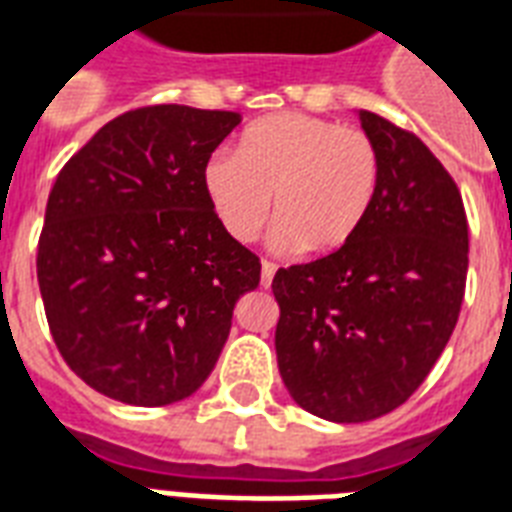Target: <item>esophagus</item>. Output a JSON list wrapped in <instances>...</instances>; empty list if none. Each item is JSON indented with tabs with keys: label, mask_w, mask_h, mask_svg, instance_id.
Instances as JSON below:
<instances>
[{
	"label": "esophagus",
	"mask_w": 512,
	"mask_h": 512,
	"mask_svg": "<svg viewBox=\"0 0 512 512\" xmlns=\"http://www.w3.org/2000/svg\"><path fill=\"white\" fill-rule=\"evenodd\" d=\"M275 272H277V264H272V261H261V285H264V288L272 285Z\"/></svg>",
	"instance_id": "1"
}]
</instances>
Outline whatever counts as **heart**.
Returning a JSON list of instances; mask_svg holds the SVG:
<instances>
[{
  "instance_id": "obj_1",
  "label": "heart",
  "mask_w": 512,
  "mask_h": 512,
  "mask_svg": "<svg viewBox=\"0 0 512 512\" xmlns=\"http://www.w3.org/2000/svg\"><path fill=\"white\" fill-rule=\"evenodd\" d=\"M379 189V152L358 128L283 112L243 130L235 154L202 165V192L237 243H253L272 213V248L334 253L366 224Z\"/></svg>"
}]
</instances>
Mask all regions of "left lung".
Masks as SVG:
<instances>
[{
  "instance_id": "1",
  "label": "left lung",
  "mask_w": 512,
  "mask_h": 512,
  "mask_svg": "<svg viewBox=\"0 0 512 512\" xmlns=\"http://www.w3.org/2000/svg\"><path fill=\"white\" fill-rule=\"evenodd\" d=\"M379 189L350 243L277 269V368L315 417L350 425L406 403L457 326L467 219L454 178L414 133L358 112Z\"/></svg>"
}]
</instances>
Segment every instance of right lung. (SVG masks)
<instances>
[{
    "label": "right lung",
    "mask_w": 512,
    "mask_h": 512,
    "mask_svg": "<svg viewBox=\"0 0 512 512\" xmlns=\"http://www.w3.org/2000/svg\"><path fill=\"white\" fill-rule=\"evenodd\" d=\"M237 112L160 104L106 122L55 178L37 280L69 368L106 398L168 406L219 360L261 261L221 229L202 165Z\"/></svg>",
    "instance_id": "1"
}]
</instances>
